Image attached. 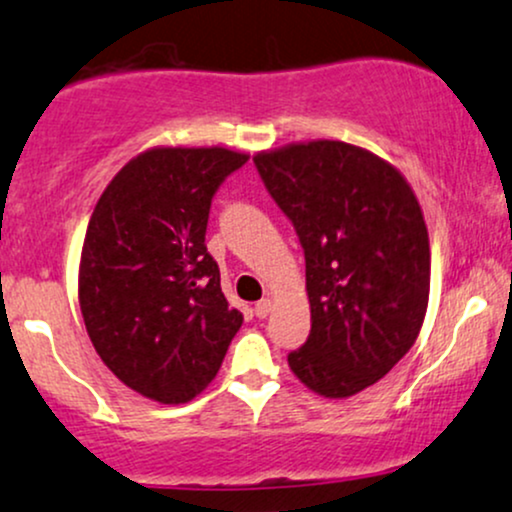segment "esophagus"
Listing matches in <instances>:
<instances>
[{"label": "esophagus", "mask_w": 512, "mask_h": 512, "mask_svg": "<svg viewBox=\"0 0 512 512\" xmlns=\"http://www.w3.org/2000/svg\"><path fill=\"white\" fill-rule=\"evenodd\" d=\"M254 311H256L258 318H266L270 311H273V302H270V299H261V302L256 304Z\"/></svg>", "instance_id": "esophagus-1"}]
</instances>
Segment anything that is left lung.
Wrapping results in <instances>:
<instances>
[{
	"mask_svg": "<svg viewBox=\"0 0 512 512\" xmlns=\"http://www.w3.org/2000/svg\"><path fill=\"white\" fill-rule=\"evenodd\" d=\"M254 162L306 258L311 333L287 362L314 393L350 398L422 330L431 282L422 208L390 162L345 141L290 143Z\"/></svg>",
	"mask_w": 512,
	"mask_h": 512,
	"instance_id": "obj_1",
	"label": "left lung"
}]
</instances>
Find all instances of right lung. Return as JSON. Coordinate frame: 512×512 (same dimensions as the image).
Returning <instances> with one entry per match:
<instances>
[{"instance_id": "right-lung-1", "label": "right lung", "mask_w": 512, "mask_h": 512, "mask_svg": "<svg viewBox=\"0 0 512 512\" xmlns=\"http://www.w3.org/2000/svg\"><path fill=\"white\" fill-rule=\"evenodd\" d=\"M246 153L150 148L114 174L90 215L78 304L95 352L124 386L162 405L218 374L244 316L206 249L210 201Z\"/></svg>"}]
</instances>
